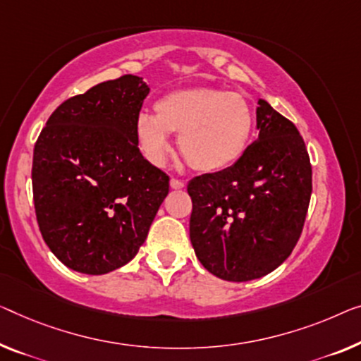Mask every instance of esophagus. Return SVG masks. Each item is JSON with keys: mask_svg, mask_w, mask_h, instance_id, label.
<instances>
[{"mask_svg": "<svg viewBox=\"0 0 361 361\" xmlns=\"http://www.w3.org/2000/svg\"><path fill=\"white\" fill-rule=\"evenodd\" d=\"M170 186H171V190H183V188H185V181L171 178L170 180Z\"/></svg>", "mask_w": 361, "mask_h": 361, "instance_id": "esophagus-1", "label": "esophagus"}]
</instances>
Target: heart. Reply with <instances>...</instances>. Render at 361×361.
<instances>
[{"label":"heart","instance_id":"b5f03b06","mask_svg":"<svg viewBox=\"0 0 361 361\" xmlns=\"http://www.w3.org/2000/svg\"><path fill=\"white\" fill-rule=\"evenodd\" d=\"M252 113L243 97L215 87L176 89L155 102V115L141 111L134 136L144 159L162 165L170 134H178L181 157L192 170L214 173L232 166L248 146Z\"/></svg>","mask_w":361,"mask_h":361}]
</instances>
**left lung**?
Returning a JSON list of instances; mask_svg holds the SVG:
<instances>
[{"label": "left lung", "instance_id": "left-lung-1", "mask_svg": "<svg viewBox=\"0 0 361 361\" xmlns=\"http://www.w3.org/2000/svg\"><path fill=\"white\" fill-rule=\"evenodd\" d=\"M259 136L228 169L188 183L191 245L219 279L246 282L290 256L311 197V164L297 126L257 100Z\"/></svg>", "mask_w": 361, "mask_h": 361}]
</instances>
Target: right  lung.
<instances>
[{
  "label": "right lung",
  "instance_id": "add662e5",
  "mask_svg": "<svg viewBox=\"0 0 361 361\" xmlns=\"http://www.w3.org/2000/svg\"><path fill=\"white\" fill-rule=\"evenodd\" d=\"M149 90L133 74L97 84L63 102L37 139V222L73 271L100 276L128 264L169 195V176L142 157L134 136Z\"/></svg>",
  "mask_w": 361,
  "mask_h": 361
}]
</instances>
